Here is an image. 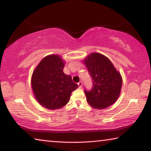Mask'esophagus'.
Here are the masks:
<instances>
[{"instance_id":"1","label":"esophagus","mask_w":151,"mask_h":151,"mask_svg":"<svg viewBox=\"0 0 151 151\" xmlns=\"http://www.w3.org/2000/svg\"><path fill=\"white\" fill-rule=\"evenodd\" d=\"M77 84H78V85L79 87L81 88V86H82V82H81V81H79Z\"/></svg>"}]
</instances>
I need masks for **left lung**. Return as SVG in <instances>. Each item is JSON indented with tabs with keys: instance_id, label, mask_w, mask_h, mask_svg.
Here are the masks:
<instances>
[{
	"instance_id": "left-lung-1",
	"label": "left lung",
	"mask_w": 151,
	"mask_h": 151,
	"mask_svg": "<svg viewBox=\"0 0 151 151\" xmlns=\"http://www.w3.org/2000/svg\"><path fill=\"white\" fill-rule=\"evenodd\" d=\"M93 81L90 91L85 89L86 101L95 109H105L115 103L122 86V78L108 58L92 53L84 61Z\"/></svg>"
}]
</instances>
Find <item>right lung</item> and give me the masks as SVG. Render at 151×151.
I'll list each match as a JSON object with an SVG mask.
<instances>
[{"instance_id":"add662e5","label":"right lung","mask_w":151,"mask_h":151,"mask_svg":"<svg viewBox=\"0 0 151 151\" xmlns=\"http://www.w3.org/2000/svg\"><path fill=\"white\" fill-rule=\"evenodd\" d=\"M64 61L58 55H49L40 61L33 72L32 88L40 105L58 109L66 105L71 93L78 88L70 75L63 73Z\"/></svg>"}]
</instances>
